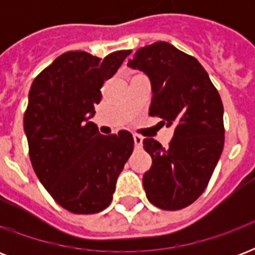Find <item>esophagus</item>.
Wrapping results in <instances>:
<instances>
[{
    "mask_svg": "<svg viewBox=\"0 0 255 255\" xmlns=\"http://www.w3.org/2000/svg\"><path fill=\"white\" fill-rule=\"evenodd\" d=\"M133 143H135L136 148H141V145H143V137L140 135H133Z\"/></svg>",
    "mask_w": 255,
    "mask_h": 255,
    "instance_id": "1",
    "label": "esophagus"
}]
</instances>
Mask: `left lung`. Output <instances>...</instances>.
Here are the masks:
<instances>
[{
  "label": "left lung",
  "instance_id": "8db88e82",
  "mask_svg": "<svg viewBox=\"0 0 255 255\" xmlns=\"http://www.w3.org/2000/svg\"><path fill=\"white\" fill-rule=\"evenodd\" d=\"M152 86L149 115L174 126L169 147L144 139L152 167L143 176L147 198L164 210H178L205 190L224 149V106L217 88L196 58L168 42L141 47L128 61Z\"/></svg>",
  "mask_w": 255,
  "mask_h": 255
}]
</instances>
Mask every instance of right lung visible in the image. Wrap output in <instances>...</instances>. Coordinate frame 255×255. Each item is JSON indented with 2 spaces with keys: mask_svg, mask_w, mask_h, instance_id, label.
I'll list each match as a JSON object with an SVG mask.
<instances>
[{
  "mask_svg": "<svg viewBox=\"0 0 255 255\" xmlns=\"http://www.w3.org/2000/svg\"><path fill=\"white\" fill-rule=\"evenodd\" d=\"M129 54L119 50L100 59L67 51L30 88L23 118L30 161L51 197L71 213H98L111 204L116 180L133 149L128 131L104 136L88 122L104 81Z\"/></svg>",
  "mask_w": 255,
  "mask_h": 255,
  "instance_id": "obj_1",
  "label": "right lung"
}]
</instances>
